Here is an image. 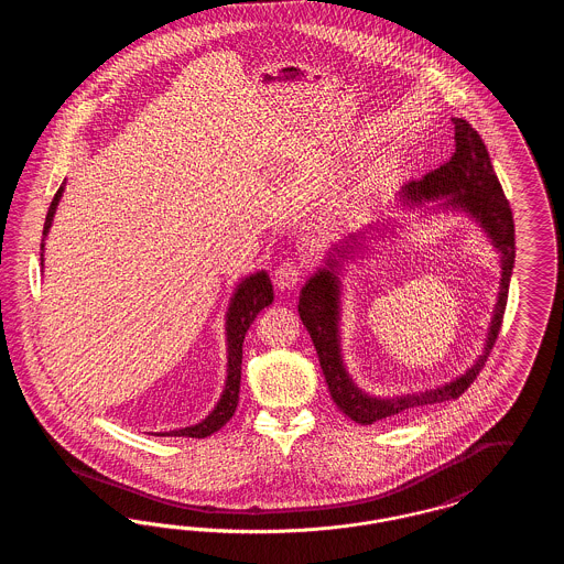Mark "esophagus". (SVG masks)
<instances>
[{
  "instance_id": "1",
  "label": "esophagus",
  "mask_w": 564,
  "mask_h": 564,
  "mask_svg": "<svg viewBox=\"0 0 564 564\" xmlns=\"http://www.w3.org/2000/svg\"><path fill=\"white\" fill-rule=\"evenodd\" d=\"M300 279H302V264L295 260L281 262V267L272 274V281H274L276 290H281V292L294 290L295 285L300 283Z\"/></svg>"
}]
</instances>
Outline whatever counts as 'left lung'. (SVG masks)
<instances>
[{
	"label": "left lung",
	"mask_w": 564,
	"mask_h": 564,
	"mask_svg": "<svg viewBox=\"0 0 564 564\" xmlns=\"http://www.w3.org/2000/svg\"><path fill=\"white\" fill-rule=\"evenodd\" d=\"M455 122V154L451 161L444 162L440 169L427 173L421 182H410L403 186L400 196L403 205H423L425 200H435L448 196L442 205L448 209H458L476 217V221L490 237L492 245L501 253V288L499 300L495 304V315L488 327V338L484 345L480 359L453 382L430 389L423 393L400 395V398H372L364 393L347 375L340 352V279L338 269L340 260H350L355 249L361 247L364 232L350 235L340 247H334L336 256H329L325 267L317 270L306 285L302 288L297 313L304 327L308 329L313 345L319 355L325 382L329 389L332 400L349 416L350 421L359 425H372L378 421H387L414 408H425L431 403L448 402L463 395L469 384L478 378L488 359V352L495 347L499 336L503 313L508 304V290H510L511 269L516 258V239H513V215L510 203L503 194V188L497 180V173L490 164L488 150L484 145L482 137L463 118H453Z\"/></svg>",
	"instance_id": "obj_1"
}]
</instances>
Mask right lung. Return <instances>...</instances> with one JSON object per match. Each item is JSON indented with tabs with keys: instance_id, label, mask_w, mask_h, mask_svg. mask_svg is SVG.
<instances>
[{
	"instance_id": "right-lung-1",
	"label": "right lung",
	"mask_w": 564,
	"mask_h": 564,
	"mask_svg": "<svg viewBox=\"0 0 564 564\" xmlns=\"http://www.w3.org/2000/svg\"><path fill=\"white\" fill-rule=\"evenodd\" d=\"M63 189H65V182L54 194L51 209H48L46 221H44V237L48 235V230L53 226L54 212H56V205L63 196ZM42 249H44V242H42ZM272 297H274L272 283H270L269 274L264 270L242 279L237 292L232 295V300H230V308H228V315H226L228 376H226V387H224V393H221L219 402L215 405L214 412L205 421H200L198 425L169 431V433H162V435L207 437L215 431L221 430L232 419V414L237 410V403H239V389H241L242 340H245V334H247L249 325L258 317V313L272 304Z\"/></svg>"
}]
</instances>
